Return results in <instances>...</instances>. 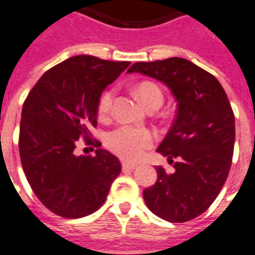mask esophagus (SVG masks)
Here are the masks:
<instances>
[{"mask_svg": "<svg viewBox=\"0 0 255 255\" xmlns=\"http://www.w3.org/2000/svg\"><path fill=\"white\" fill-rule=\"evenodd\" d=\"M136 168V164L134 163H128V161H124L123 163V170H132Z\"/></svg>", "mask_w": 255, "mask_h": 255, "instance_id": "1", "label": "esophagus"}]
</instances>
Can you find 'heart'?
<instances>
[{"label":"heart","instance_id":"1","mask_svg":"<svg viewBox=\"0 0 255 255\" xmlns=\"http://www.w3.org/2000/svg\"><path fill=\"white\" fill-rule=\"evenodd\" d=\"M136 94L147 108L153 104H160L164 100L161 88L152 82H142L136 86ZM115 91L107 90L100 95L96 113L100 120H107L112 112ZM155 143V134L151 130L136 126L121 125L109 131L105 136V144L109 150L125 160H139L146 150Z\"/></svg>","mask_w":255,"mask_h":255}]
</instances>
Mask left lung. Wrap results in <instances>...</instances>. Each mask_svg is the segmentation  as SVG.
Segmentation results:
<instances>
[{
    "mask_svg": "<svg viewBox=\"0 0 255 255\" xmlns=\"http://www.w3.org/2000/svg\"><path fill=\"white\" fill-rule=\"evenodd\" d=\"M129 73L163 82L177 100V115L157 152L174 173L157 167V180L143 190L147 207L170 223L197 218L215 201L228 177L235 147V115L224 88L208 71L172 57L136 62Z\"/></svg>",
    "mask_w": 255,
    "mask_h": 255,
    "instance_id": "left-lung-1",
    "label": "left lung"
}]
</instances>
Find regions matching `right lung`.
<instances>
[{"instance_id":"1","label":"right lung","mask_w":255,"mask_h":255,"mask_svg":"<svg viewBox=\"0 0 255 255\" xmlns=\"http://www.w3.org/2000/svg\"><path fill=\"white\" fill-rule=\"evenodd\" d=\"M129 61L74 56L56 65L36 82L23 103L19 153L29 186L58 216L78 219L102 207L121 172L113 153L92 139L103 90L129 66ZM79 139L98 148L79 157Z\"/></svg>"}]
</instances>
